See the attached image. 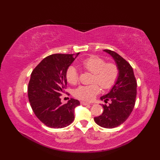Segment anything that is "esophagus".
<instances>
[{
    "instance_id": "obj_1",
    "label": "esophagus",
    "mask_w": 160,
    "mask_h": 160,
    "mask_svg": "<svg viewBox=\"0 0 160 160\" xmlns=\"http://www.w3.org/2000/svg\"><path fill=\"white\" fill-rule=\"evenodd\" d=\"M80 103H81V104H82V105H89L90 104L89 103L85 102H80Z\"/></svg>"
}]
</instances>
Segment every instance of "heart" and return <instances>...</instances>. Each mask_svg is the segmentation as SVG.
Returning <instances> with one entry per match:
<instances>
[{"mask_svg":"<svg viewBox=\"0 0 160 160\" xmlns=\"http://www.w3.org/2000/svg\"><path fill=\"white\" fill-rule=\"evenodd\" d=\"M82 67L87 71L93 74L92 82L87 86H80L75 91V96L80 100L91 101L100 93V87L104 89H110L114 85L118 79L119 71L113 62H106L105 60L98 56H91L82 62ZM67 82L76 84L78 81V73L73 66H70L66 71Z\"/></svg>","mask_w":160,"mask_h":160,"instance_id":"heart-1","label":"heart"}]
</instances>
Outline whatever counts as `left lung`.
Instances as JSON below:
<instances>
[{
  "instance_id": "obj_1",
  "label": "left lung",
  "mask_w": 160,
  "mask_h": 160,
  "mask_svg": "<svg viewBox=\"0 0 160 160\" xmlns=\"http://www.w3.org/2000/svg\"><path fill=\"white\" fill-rule=\"evenodd\" d=\"M114 59L118 68V79L107 94L100 98L107 103L102 104L103 113L94 118V121L102 127L113 128L120 126L127 120L133 109L137 95V82L133 70L127 60L113 51L104 49Z\"/></svg>"
}]
</instances>
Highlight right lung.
Returning <instances> with one entry per match:
<instances>
[{"mask_svg": "<svg viewBox=\"0 0 160 160\" xmlns=\"http://www.w3.org/2000/svg\"><path fill=\"white\" fill-rule=\"evenodd\" d=\"M80 53L52 54L45 58L31 74L28 98L33 113L47 127H66L74 120V109L80 102L71 98L61 102L67 81L66 71Z\"/></svg>", "mask_w": 160, "mask_h": 160, "instance_id": "1", "label": "right lung"}]
</instances>
